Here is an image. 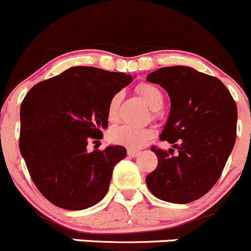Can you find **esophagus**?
<instances>
[{
    "label": "esophagus",
    "instance_id": "obj_1",
    "mask_svg": "<svg viewBox=\"0 0 251 251\" xmlns=\"http://www.w3.org/2000/svg\"><path fill=\"white\" fill-rule=\"evenodd\" d=\"M128 155L131 156V157H136V156L140 155V151L134 150V149H128Z\"/></svg>",
    "mask_w": 251,
    "mask_h": 251
}]
</instances>
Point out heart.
I'll use <instances>...</instances> for the list:
<instances>
[{"instance_id":"obj_1","label":"heart","mask_w":251,"mask_h":251,"mask_svg":"<svg viewBox=\"0 0 251 251\" xmlns=\"http://www.w3.org/2000/svg\"><path fill=\"white\" fill-rule=\"evenodd\" d=\"M136 91L141 96L149 108L156 112V110H160L163 105V94L162 91L155 85L143 83L136 88ZM121 93L115 94L110 99L107 105V118L110 122H116L118 117V106L121 102ZM152 136V131L146 128H134L129 126H116L110 131V139L115 144L126 146V148L135 149L143 146L149 139Z\"/></svg>"}]
</instances>
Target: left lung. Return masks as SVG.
<instances>
[{
	"mask_svg": "<svg viewBox=\"0 0 251 251\" xmlns=\"http://www.w3.org/2000/svg\"><path fill=\"white\" fill-rule=\"evenodd\" d=\"M168 93L171 111L160 139L178 153L152 148L157 167L146 177L150 192L163 201L188 204L215 185L233 150L237 105L225 84L192 67H163L146 76Z\"/></svg>",
	"mask_w": 251,
	"mask_h": 251,
	"instance_id": "1",
	"label": "left lung"
}]
</instances>
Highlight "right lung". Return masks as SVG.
<instances>
[{
	"label": "right lung",
	"instance_id": "right-lung-1",
	"mask_svg": "<svg viewBox=\"0 0 251 251\" xmlns=\"http://www.w3.org/2000/svg\"><path fill=\"white\" fill-rule=\"evenodd\" d=\"M133 76L95 67H72L36 84L21 106L19 149L40 193L56 206L84 210L107 194L126 148L88 152V140L102 138L107 105ZM96 141V140H95Z\"/></svg>",
	"mask_w": 251,
	"mask_h": 251
}]
</instances>
